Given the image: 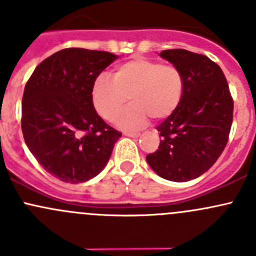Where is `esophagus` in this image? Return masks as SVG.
Here are the masks:
<instances>
[{"instance_id": "esophagus-1", "label": "esophagus", "mask_w": 256, "mask_h": 256, "mask_svg": "<svg viewBox=\"0 0 256 256\" xmlns=\"http://www.w3.org/2000/svg\"><path fill=\"white\" fill-rule=\"evenodd\" d=\"M124 135L128 136V138H138L140 132H124Z\"/></svg>"}]
</instances>
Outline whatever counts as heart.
Returning a JSON list of instances; mask_svg holds the SVG:
<instances>
[{
	"label": "heart",
	"mask_w": 256,
	"mask_h": 256,
	"mask_svg": "<svg viewBox=\"0 0 256 256\" xmlns=\"http://www.w3.org/2000/svg\"><path fill=\"white\" fill-rule=\"evenodd\" d=\"M184 89L182 73L172 66L148 59H134L118 66L114 78L96 76L92 89V104L105 120H115L126 102L131 105L118 116V126L136 130L147 125L150 116L168 118L180 105Z\"/></svg>",
	"instance_id": "1"
}]
</instances>
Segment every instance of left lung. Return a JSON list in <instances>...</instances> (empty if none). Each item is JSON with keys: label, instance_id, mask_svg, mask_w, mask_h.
I'll return each instance as SVG.
<instances>
[{"label": "left lung", "instance_id": "obj_1", "mask_svg": "<svg viewBox=\"0 0 256 256\" xmlns=\"http://www.w3.org/2000/svg\"><path fill=\"white\" fill-rule=\"evenodd\" d=\"M182 73V99L172 115L157 126L161 142L147 164L164 180L187 182L207 172L228 142L233 99L220 66L203 54L186 49L161 52Z\"/></svg>", "mask_w": 256, "mask_h": 256}]
</instances>
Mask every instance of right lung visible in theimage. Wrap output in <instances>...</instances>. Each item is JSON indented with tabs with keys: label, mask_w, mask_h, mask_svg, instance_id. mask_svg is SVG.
Masks as SVG:
<instances>
[{
	"label": "right lung",
	"mask_w": 256,
	"mask_h": 256,
	"mask_svg": "<svg viewBox=\"0 0 256 256\" xmlns=\"http://www.w3.org/2000/svg\"><path fill=\"white\" fill-rule=\"evenodd\" d=\"M118 56L66 48L34 69L22 99V132L46 171L63 182H86L106 166L121 132L95 112L96 76Z\"/></svg>",
	"instance_id": "add662e5"
}]
</instances>
